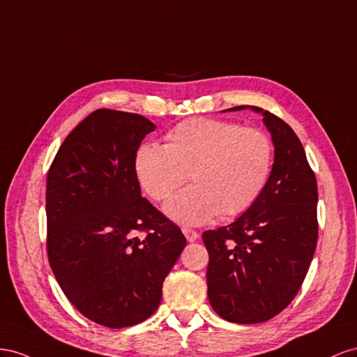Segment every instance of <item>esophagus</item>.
I'll return each instance as SVG.
<instances>
[{"mask_svg": "<svg viewBox=\"0 0 357 357\" xmlns=\"http://www.w3.org/2000/svg\"><path fill=\"white\" fill-rule=\"evenodd\" d=\"M182 233H184V235H185V238H187V241H188V242H195V241L199 238V233H197L196 230L188 229V227H184V229H182Z\"/></svg>", "mask_w": 357, "mask_h": 357, "instance_id": "1", "label": "esophagus"}]
</instances>
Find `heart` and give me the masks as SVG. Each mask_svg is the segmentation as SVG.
<instances>
[{"mask_svg": "<svg viewBox=\"0 0 357 357\" xmlns=\"http://www.w3.org/2000/svg\"><path fill=\"white\" fill-rule=\"evenodd\" d=\"M273 167V145L257 128L208 118L181 122L166 145H142L135 158L136 176L148 196L165 200L167 215L197 226L217 215L236 217L259 200Z\"/></svg>", "mask_w": 357, "mask_h": 357, "instance_id": "heart-1", "label": "heart"}]
</instances>
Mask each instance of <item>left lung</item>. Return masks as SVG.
Wrapping results in <instances>:
<instances>
[{"label": "left lung", "mask_w": 357, "mask_h": 357, "mask_svg": "<svg viewBox=\"0 0 357 357\" xmlns=\"http://www.w3.org/2000/svg\"><path fill=\"white\" fill-rule=\"evenodd\" d=\"M275 148L268 185L229 226L206 230L208 298L220 317L266 321L296 296L317 245V181L299 137L281 118L256 106Z\"/></svg>", "instance_id": "left-lung-1"}]
</instances>
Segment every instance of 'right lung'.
I'll return each mask as SVG.
<instances>
[{
    "mask_svg": "<svg viewBox=\"0 0 357 357\" xmlns=\"http://www.w3.org/2000/svg\"><path fill=\"white\" fill-rule=\"evenodd\" d=\"M155 128L142 115L98 109L66 137L47 173L49 264L77 311L107 328L155 312L187 243L140 195L136 152Z\"/></svg>",
    "mask_w": 357,
    "mask_h": 357,
    "instance_id": "add662e5",
    "label": "right lung"
}]
</instances>
